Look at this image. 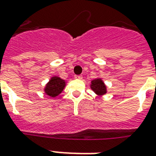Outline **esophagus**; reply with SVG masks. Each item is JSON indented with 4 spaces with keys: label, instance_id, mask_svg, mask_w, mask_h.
Masks as SVG:
<instances>
[{
    "label": "esophagus",
    "instance_id": "1",
    "mask_svg": "<svg viewBox=\"0 0 156 156\" xmlns=\"http://www.w3.org/2000/svg\"><path fill=\"white\" fill-rule=\"evenodd\" d=\"M74 78H76V79H79V80H81V79H83V77H82L81 75H75Z\"/></svg>",
    "mask_w": 156,
    "mask_h": 156
}]
</instances>
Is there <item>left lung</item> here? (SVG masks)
Listing matches in <instances>:
<instances>
[{
  "instance_id": "8db88e82",
  "label": "left lung",
  "mask_w": 156,
  "mask_h": 156,
  "mask_svg": "<svg viewBox=\"0 0 156 156\" xmlns=\"http://www.w3.org/2000/svg\"><path fill=\"white\" fill-rule=\"evenodd\" d=\"M90 88L98 96H103L107 93V87L102 78H95L92 80Z\"/></svg>"
}]
</instances>
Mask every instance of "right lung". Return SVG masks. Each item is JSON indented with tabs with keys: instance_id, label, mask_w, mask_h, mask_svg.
Masks as SVG:
<instances>
[{
	"instance_id": "right-lung-1",
	"label": "right lung",
	"mask_w": 156,
	"mask_h": 156,
	"mask_svg": "<svg viewBox=\"0 0 156 156\" xmlns=\"http://www.w3.org/2000/svg\"><path fill=\"white\" fill-rule=\"evenodd\" d=\"M66 86V81L58 76H53L46 84L44 88L45 94L51 98H55L61 94Z\"/></svg>"
}]
</instances>
